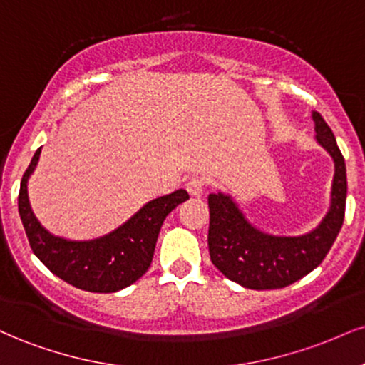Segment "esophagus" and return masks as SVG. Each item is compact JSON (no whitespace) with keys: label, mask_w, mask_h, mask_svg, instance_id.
Segmentation results:
<instances>
[{"label":"esophagus","mask_w":365,"mask_h":365,"mask_svg":"<svg viewBox=\"0 0 365 365\" xmlns=\"http://www.w3.org/2000/svg\"><path fill=\"white\" fill-rule=\"evenodd\" d=\"M204 187H206V178L202 177H190L187 182V192L190 195H200Z\"/></svg>","instance_id":"1"}]
</instances>
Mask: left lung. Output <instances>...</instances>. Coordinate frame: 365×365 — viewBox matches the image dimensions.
I'll return each mask as SVG.
<instances>
[{
	"label": "left lung",
	"mask_w": 365,
	"mask_h": 365,
	"mask_svg": "<svg viewBox=\"0 0 365 365\" xmlns=\"http://www.w3.org/2000/svg\"><path fill=\"white\" fill-rule=\"evenodd\" d=\"M316 140L334 161L331 206L317 228L300 237L264 233L249 223L230 195L209 194L207 245L211 261L226 278L250 290H274L299 282L322 262L340 233L346 202V168L324 118L312 113Z\"/></svg>",
	"instance_id": "8db88e82"
}]
</instances>
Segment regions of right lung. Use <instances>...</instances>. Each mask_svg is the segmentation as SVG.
<instances>
[{
    "label": "right lung",
    "instance_id": "add662e5",
    "mask_svg": "<svg viewBox=\"0 0 365 365\" xmlns=\"http://www.w3.org/2000/svg\"><path fill=\"white\" fill-rule=\"evenodd\" d=\"M41 148L20 182L19 212L32 252L41 262L61 278L86 292L113 293L135 283L153 262L154 249L163 221L178 204L188 199L187 190L158 197L140 207L127 223L94 240H66L54 237L41 226L32 212L27 182L36 170Z\"/></svg>",
    "mask_w": 365,
    "mask_h": 365
}]
</instances>
